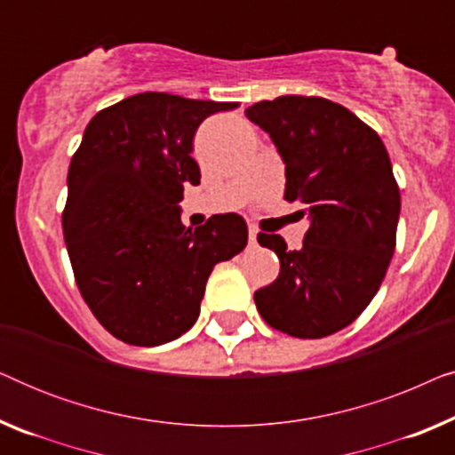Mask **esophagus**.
Here are the masks:
<instances>
[{"label": "esophagus", "instance_id": "1", "mask_svg": "<svg viewBox=\"0 0 455 455\" xmlns=\"http://www.w3.org/2000/svg\"><path fill=\"white\" fill-rule=\"evenodd\" d=\"M257 234H259V232H257V228H252V226L248 228V240H251V244H252V246L257 244Z\"/></svg>", "mask_w": 455, "mask_h": 455}]
</instances>
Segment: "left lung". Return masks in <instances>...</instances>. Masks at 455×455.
Masks as SVG:
<instances>
[{
    "label": "left lung",
    "instance_id": "1",
    "mask_svg": "<svg viewBox=\"0 0 455 455\" xmlns=\"http://www.w3.org/2000/svg\"><path fill=\"white\" fill-rule=\"evenodd\" d=\"M269 132L285 164L288 203L310 217L302 246L259 234L279 275L254 291L267 325L316 339L350 325L381 288L395 251L400 188L383 140L344 105L283 95L246 109Z\"/></svg>",
    "mask_w": 455,
    "mask_h": 455
}]
</instances>
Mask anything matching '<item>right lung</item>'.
<instances>
[{"mask_svg":"<svg viewBox=\"0 0 455 455\" xmlns=\"http://www.w3.org/2000/svg\"><path fill=\"white\" fill-rule=\"evenodd\" d=\"M238 103L139 92L99 111L68 170L61 213L74 279L95 319L132 346L188 331L221 260L244 251L240 215L186 228L178 203L201 184L192 140L204 117Z\"/></svg>","mask_w":455,"mask_h":455,"instance_id":"right-lung-1","label":"right lung"}]
</instances>
